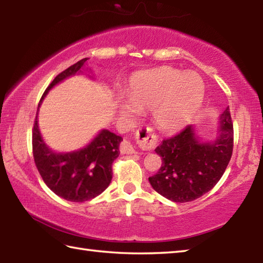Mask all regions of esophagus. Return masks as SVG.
I'll return each instance as SVG.
<instances>
[{
	"label": "esophagus",
	"mask_w": 263,
	"mask_h": 263,
	"mask_svg": "<svg viewBox=\"0 0 263 263\" xmlns=\"http://www.w3.org/2000/svg\"><path fill=\"white\" fill-rule=\"evenodd\" d=\"M137 139L142 149H152L156 144V135L149 127H140L137 131ZM121 152L123 154H135L136 149L133 148L130 141L124 140L121 144Z\"/></svg>",
	"instance_id": "34e87169"
}]
</instances>
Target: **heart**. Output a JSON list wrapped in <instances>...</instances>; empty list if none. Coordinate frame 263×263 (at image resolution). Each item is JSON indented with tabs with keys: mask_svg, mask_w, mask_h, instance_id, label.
Masks as SVG:
<instances>
[{
	"mask_svg": "<svg viewBox=\"0 0 263 263\" xmlns=\"http://www.w3.org/2000/svg\"><path fill=\"white\" fill-rule=\"evenodd\" d=\"M202 80L168 66L147 71L131 79L126 88L128 102L119 101L122 115L133 118L139 111H152L153 121L162 131L173 132L184 126L201 106Z\"/></svg>",
	"mask_w": 263,
	"mask_h": 263,
	"instance_id": "obj_1",
	"label": "heart"
}]
</instances>
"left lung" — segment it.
<instances>
[{"label":"left lung","instance_id":"1","mask_svg":"<svg viewBox=\"0 0 263 263\" xmlns=\"http://www.w3.org/2000/svg\"><path fill=\"white\" fill-rule=\"evenodd\" d=\"M219 121L221 126L213 142H200L189 125L156 147L162 165L148 180L157 193L174 202H190L217 184L233 151V123L229 107Z\"/></svg>","mask_w":263,"mask_h":263}]
</instances>
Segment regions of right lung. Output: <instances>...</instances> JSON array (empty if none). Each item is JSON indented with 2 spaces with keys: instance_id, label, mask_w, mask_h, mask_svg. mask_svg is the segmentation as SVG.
Segmentation results:
<instances>
[{
  "instance_id": "1",
  "label": "right lung",
  "mask_w": 263,
  "mask_h": 263,
  "mask_svg": "<svg viewBox=\"0 0 263 263\" xmlns=\"http://www.w3.org/2000/svg\"><path fill=\"white\" fill-rule=\"evenodd\" d=\"M87 60H80L56 76L42 94L37 110L52 86L79 72ZM122 140V137L115 133L102 130L83 149L56 154L42 140L36 116L32 131L33 157L40 176L52 192L68 201L84 202L98 197L110 184L112 162L119 155L118 147Z\"/></svg>"
}]
</instances>
